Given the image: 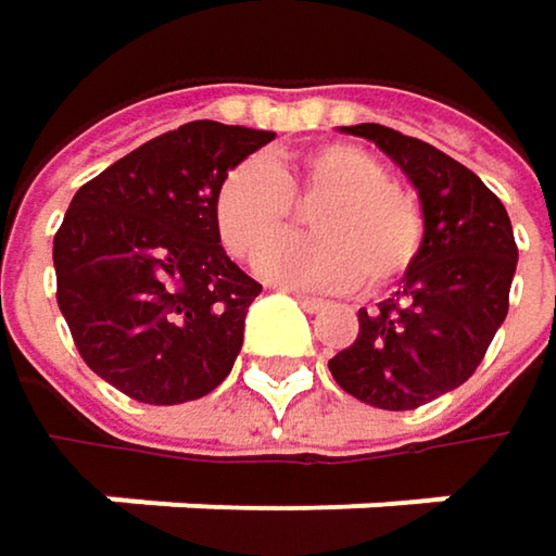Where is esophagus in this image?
<instances>
[{
  "instance_id": "34e87169",
  "label": "esophagus",
  "mask_w": 556,
  "mask_h": 556,
  "mask_svg": "<svg viewBox=\"0 0 556 556\" xmlns=\"http://www.w3.org/2000/svg\"><path fill=\"white\" fill-rule=\"evenodd\" d=\"M295 302H299L305 312H321V308H328V302H325V299H318V295H305V292H295Z\"/></svg>"
}]
</instances>
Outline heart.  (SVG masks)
Wrapping results in <instances>:
<instances>
[{"instance_id":"b5f03b06","label":"heart","mask_w":556,"mask_h":556,"mask_svg":"<svg viewBox=\"0 0 556 556\" xmlns=\"http://www.w3.org/2000/svg\"><path fill=\"white\" fill-rule=\"evenodd\" d=\"M319 199L309 213L312 239L269 247L291 224L295 201ZM212 222L222 248L241 261H261V277L289 289H351L399 279L418 257L425 215L412 192L389 182L387 164L344 141L315 144L277 164L241 161L212 195Z\"/></svg>"}]
</instances>
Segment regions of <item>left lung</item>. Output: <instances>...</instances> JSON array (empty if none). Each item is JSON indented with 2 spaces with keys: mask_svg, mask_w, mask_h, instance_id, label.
<instances>
[{
  "mask_svg": "<svg viewBox=\"0 0 556 556\" xmlns=\"http://www.w3.org/2000/svg\"><path fill=\"white\" fill-rule=\"evenodd\" d=\"M402 167L421 199L425 241L392 299L361 308L357 341L328 361L334 383L387 408H418L473 377L508 312L518 264L500 195L444 151L387 125H351Z\"/></svg>",
  "mask_w": 556,
  "mask_h": 556,
  "instance_id": "obj_1",
  "label": "left lung"
}]
</instances>
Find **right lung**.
I'll return each instance as SVG.
<instances>
[{"mask_svg":"<svg viewBox=\"0 0 556 556\" xmlns=\"http://www.w3.org/2000/svg\"><path fill=\"white\" fill-rule=\"evenodd\" d=\"M274 131L186 122L76 189L54 235L56 305L86 367L148 405L202 399L241 351L261 282L228 261L212 195Z\"/></svg>","mask_w":556,"mask_h":556,"instance_id":"add662e5","label":"right lung"}]
</instances>
